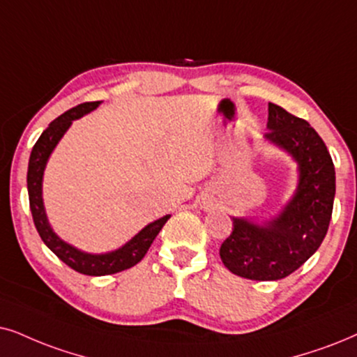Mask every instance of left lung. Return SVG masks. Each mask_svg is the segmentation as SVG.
Segmentation results:
<instances>
[{"label":"left lung","mask_w":357,"mask_h":357,"mask_svg":"<svg viewBox=\"0 0 357 357\" xmlns=\"http://www.w3.org/2000/svg\"><path fill=\"white\" fill-rule=\"evenodd\" d=\"M267 130L265 142L296 163L295 192L272 218H232L231 236L219 250L232 273L259 282L288 277L318 250L336 192L335 165L308 121L268 103Z\"/></svg>","instance_id":"obj_1"}]
</instances>
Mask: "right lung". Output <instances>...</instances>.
<instances>
[{
	"instance_id": "1",
	"label": "right lung",
	"mask_w": 357,
	"mask_h": 357,
	"mask_svg": "<svg viewBox=\"0 0 357 357\" xmlns=\"http://www.w3.org/2000/svg\"><path fill=\"white\" fill-rule=\"evenodd\" d=\"M100 105V102H87L70 108L66 114L57 116L51 121V125L44 130L38 142L31 151L29 165H28V194H29V207L33 212L34 225L38 229L40 238L46 245L56 254L59 259L74 268L75 272L90 275V277H102V275L119 273L121 270L132 268L139 260L145 257L150 249V245L160 234L163 225L168 222L171 214H166L163 218L153 220L138 234L130 238L128 242L119 247V249L103 252V254H90L74 247L72 243L66 242L54 232V229L49 224L46 207L43 199V179L44 169H46L49 158H51L54 148L61 142L67 130L70 128L72 121L79 120L80 116L90 114Z\"/></svg>"
}]
</instances>
